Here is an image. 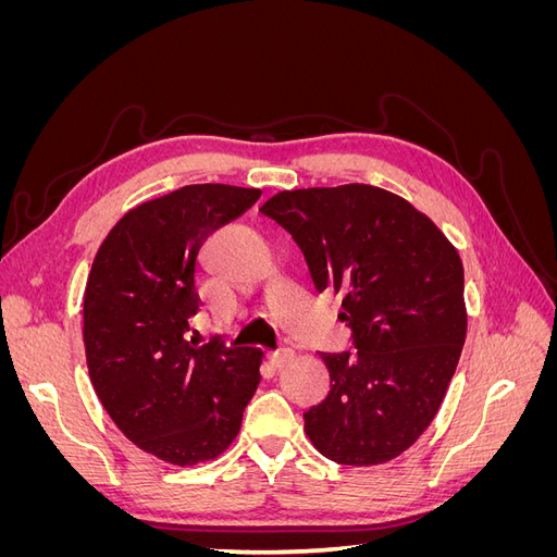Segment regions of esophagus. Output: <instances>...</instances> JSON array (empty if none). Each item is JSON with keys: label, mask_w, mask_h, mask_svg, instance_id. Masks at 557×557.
<instances>
[{"label": "esophagus", "mask_w": 557, "mask_h": 557, "mask_svg": "<svg viewBox=\"0 0 557 557\" xmlns=\"http://www.w3.org/2000/svg\"><path fill=\"white\" fill-rule=\"evenodd\" d=\"M293 358H295V352H293L290 348H281V350L269 352V360H272V364H274L276 369L285 367V364H288Z\"/></svg>", "instance_id": "esophagus-1"}]
</instances>
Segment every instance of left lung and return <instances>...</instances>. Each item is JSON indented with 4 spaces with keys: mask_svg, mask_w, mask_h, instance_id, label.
<instances>
[{
    "mask_svg": "<svg viewBox=\"0 0 557 557\" xmlns=\"http://www.w3.org/2000/svg\"><path fill=\"white\" fill-rule=\"evenodd\" d=\"M293 234L318 293H342L356 352H320L327 397L305 413L325 458H397L440 411L467 336L462 260L407 199L376 185L283 190L260 207Z\"/></svg>",
    "mask_w": 557,
    "mask_h": 557,
    "instance_id": "obj_1",
    "label": "left lung"
}]
</instances>
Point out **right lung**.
Listing matches in <instances>:
<instances>
[{"mask_svg": "<svg viewBox=\"0 0 557 557\" xmlns=\"http://www.w3.org/2000/svg\"><path fill=\"white\" fill-rule=\"evenodd\" d=\"M260 195L197 183L148 199L113 225L88 274L83 344L95 393L134 446L170 465L218 458L260 383L262 350L188 339L201 246Z\"/></svg>", "mask_w": 557, "mask_h": 557, "instance_id": "right-lung-1", "label": "right lung"}]
</instances>
